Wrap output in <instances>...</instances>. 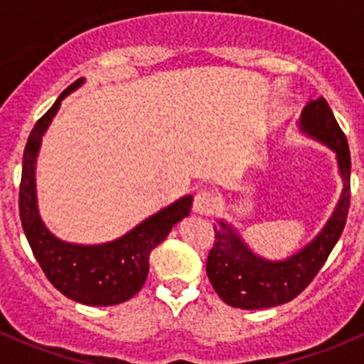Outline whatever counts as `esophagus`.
<instances>
[{"mask_svg":"<svg viewBox=\"0 0 364 364\" xmlns=\"http://www.w3.org/2000/svg\"><path fill=\"white\" fill-rule=\"evenodd\" d=\"M218 208V200L211 191H200L195 197V202H193V211L200 217H208V215L215 213Z\"/></svg>","mask_w":364,"mask_h":364,"instance_id":"esophagus-1","label":"esophagus"}]
</instances>
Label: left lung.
Wrapping results in <instances>:
<instances>
[{
    "label": "left lung",
    "mask_w": 364,
    "mask_h": 364,
    "mask_svg": "<svg viewBox=\"0 0 364 364\" xmlns=\"http://www.w3.org/2000/svg\"><path fill=\"white\" fill-rule=\"evenodd\" d=\"M299 133L333 151L341 176V195L326 224L308 244L286 259H268L253 252L231 222L218 218L215 244L205 273L222 301L242 310L273 308L297 297L317 275L345 230L350 208V149L332 109L319 96L310 100L297 122Z\"/></svg>",
    "instance_id": "1"
}]
</instances>
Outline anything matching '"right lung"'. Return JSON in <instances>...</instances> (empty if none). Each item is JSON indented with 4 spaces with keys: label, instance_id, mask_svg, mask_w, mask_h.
<instances>
[{
    "label": "right lung",
    "instance_id": "obj_1",
    "mask_svg": "<svg viewBox=\"0 0 364 364\" xmlns=\"http://www.w3.org/2000/svg\"><path fill=\"white\" fill-rule=\"evenodd\" d=\"M85 83L80 78L58 96L53 107L36 122L23 153L19 186V217L25 237L56 290L87 306H114L142 290L149 273V255L173 228L191 211L193 195H184L117 239L100 244L69 242L47 228L38 208L36 162L41 140L63 100Z\"/></svg>",
    "mask_w": 364,
    "mask_h": 364
}]
</instances>
